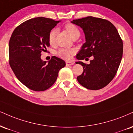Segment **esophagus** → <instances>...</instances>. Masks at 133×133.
Returning a JSON list of instances; mask_svg holds the SVG:
<instances>
[{"label":"esophagus","mask_w":133,"mask_h":133,"mask_svg":"<svg viewBox=\"0 0 133 133\" xmlns=\"http://www.w3.org/2000/svg\"><path fill=\"white\" fill-rule=\"evenodd\" d=\"M65 64H66L67 65H71L74 64V62L71 61H66L65 62Z\"/></svg>","instance_id":"34e87169"}]
</instances>
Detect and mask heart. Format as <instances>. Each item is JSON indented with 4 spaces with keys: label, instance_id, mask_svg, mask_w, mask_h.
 Here are the masks:
<instances>
[{
    "label": "heart",
    "instance_id": "heart-1",
    "mask_svg": "<svg viewBox=\"0 0 133 133\" xmlns=\"http://www.w3.org/2000/svg\"><path fill=\"white\" fill-rule=\"evenodd\" d=\"M64 29L69 33L73 39L78 38L80 36V30L78 27L74 24L69 23L64 26ZM57 33V30L52 29L51 30L48 35V41L50 44H54L55 43L56 35ZM76 51L74 49H64L61 48L57 51L56 54L59 57H61L64 59L69 60L71 58L72 56L75 53Z\"/></svg>",
    "mask_w": 133,
    "mask_h": 133
}]
</instances>
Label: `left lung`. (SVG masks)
Segmentation results:
<instances>
[{"mask_svg":"<svg viewBox=\"0 0 133 133\" xmlns=\"http://www.w3.org/2000/svg\"><path fill=\"white\" fill-rule=\"evenodd\" d=\"M84 30L86 42L77 54L83 60L94 57L89 64L79 61L84 71L77 79L90 90L105 87L115 77L123 56V41L116 27L105 19L87 17L72 21Z\"/></svg>","mask_w":133,"mask_h":133,"instance_id":"obj_1","label":"left lung"}]
</instances>
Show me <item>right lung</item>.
Returning a JSON list of instances; mask_svg holds the SVG:
<instances>
[{
	"instance_id": "1",
	"label": "right lung",
	"mask_w": 133,
	"mask_h": 133,
	"mask_svg": "<svg viewBox=\"0 0 133 133\" xmlns=\"http://www.w3.org/2000/svg\"><path fill=\"white\" fill-rule=\"evenodd\" d=\"M60 21L37 17L20 24L9 41V64L21 82L32 90L44 91L56 81L65 65L61 59L52 56L48 63L41 59V52L50 46L49 33Z\"/></svg>"
}]
</instances>
